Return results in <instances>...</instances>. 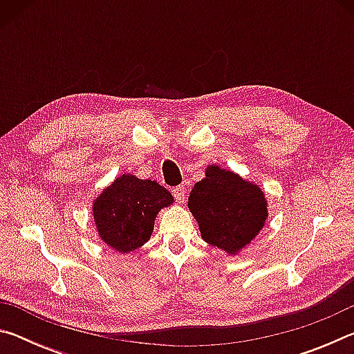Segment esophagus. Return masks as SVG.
<instances>
[{"label": "esophagus", "mask_w": 354, "mask_h": 354, "mask_svg": "<svg viewBox=\"0 0 354 354\" xmlns=\"http://www.w3.org/2000/svg\"><path fill=\"white\" fill-rule=\"evenodd\" d=\"M173 196H175V200L178 203H184V198H185V187H184V185H176V187L173 189Z\"/></svg>", "instance_id": "esophagus-1"}]
</instances>
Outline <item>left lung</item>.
I'll return each instance as SVG.
<instances>
[{
  "instance_id": "obj_1",
  "label": "left lung",
  "mask_w": 354,
  "mask_h": 354,
  "mask_svg": "<svg viewBox=\"0 0 354 354\" xmlns=\"http://www.w3.org/2000/svg\"><path fill=\"white\" fill-rule=\"evenodd\" d=\"M187 206L203 241L232 256L251 243L268 217L259 185L215 164L209 165L206 178L194 185Z\"/></svg>"
}]
</instances>
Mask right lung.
<instances>
[{"label":"right lung","instance_id":"right-lung-1","mask_svg":"<svg viewBox=\"0 0 354 354\" xmlns=\"http://www.w3.org/2000/svg\"><path fill=\"white\" fill-rule=\"evenodd\" d=\"M171 205V194L160 184L122 175L97 196L92 212L101 241L123 254L149 241L156 215Z\"/></svg>","mask_w":354,"mask_h":354}]
</instances>
